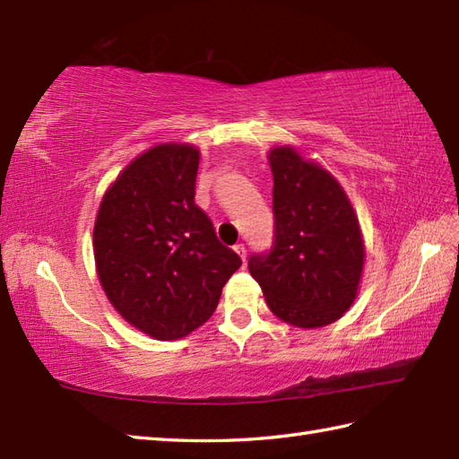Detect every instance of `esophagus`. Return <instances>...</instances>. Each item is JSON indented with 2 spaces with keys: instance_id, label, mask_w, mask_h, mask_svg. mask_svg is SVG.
I'll return each instance as SVG.
<instances>
[{
  "instance_id": "esophagus-1",
  "label": "esophagus",
  "mask_w": 459,
  "mask_h": 459,
  "mask_svg": "<svg viewBox=\"0 0 459 459\" xmlns=\"http://www.w3.org/2000/svg\"><path fill=\"white\" fill-rule=\"evenodd\" d=\"M235 250L238 252V256H240L242 260H247V247H245V245H242V242H238V245L235 247Z\"/></svg>"
}]
</instances>
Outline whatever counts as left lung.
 <instances>
[{
    "label": "left lung",
    "instance_id": "1",
    "mask_svg": "<svg viewBox=\"0 0 459 459\" xmlns=\"http://www.w3.org/2000/svg\"><path fill=\"white\" fill-rule=\"evenodd\" d=\"M274 175V245L252 255L248 270L272 314L290 325L333 324L353 304L365 247L343 187L288 145L270 150Z\"/></svg>",
    "mask_w": 459,
    "mask_h": 459
}]
</instances>
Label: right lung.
Segmentation results:
<instances>
[{
  "mask_svg": "<svg viewBox=\"0 0 459 459\" xmlns=\"http://www.w3.org/2000/svg\"><path fill=\"white\" fill-rule=\"evenodd\" d=\"M197 169L193 145H155L104 193L94 224L106 296L128 324L155 339H179L203 325L242 264L195 204Z\"/></svg>",
  "mask_w": 459,
  "mask_h": 459,
  "instance_id": "1",
  "label": "right lung"
}]
</instances>
